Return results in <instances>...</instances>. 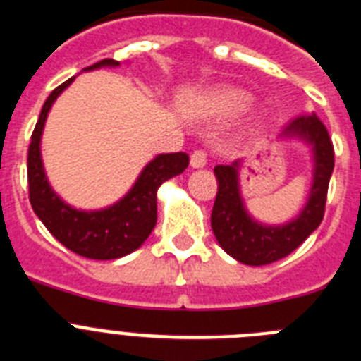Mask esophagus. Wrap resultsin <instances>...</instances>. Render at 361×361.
Masks as SVG:
<instances>
[{
    "mask_svg": "<svg viewBox=\"0 0 361 361\" xmlns=\"http://www.w3.org/2000/svg\"><path fill=\"white\" fill-rule=\"evenodd\" d=\"M206 162H208V155H206L204 149H195V152L191 153V157H190L191 168H204Z\"/></svg>",
    "mask_w": 361,
    "mask_h": 361,
    "instance_id": "1",
    "label": "esophagus"
}]
</instances>
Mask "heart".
<instances>
[{
    "label": "heart",
    "instance_id": "b5f03b06",
    "mask_svg": "<svg viewBox=\"0 0 361 361\" xmlns=\"http://www.w3.org/2000/svg\"><path fill=\"white\" fill-rule=\"evenodd\" d=\"M251 103V95L240 88H222L216 90L209 99V106L220 116H229L244 110Z\"/></svg>",
    "mask_w": 361,
    "mask_h": 361
}]
</instances>
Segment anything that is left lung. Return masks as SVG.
<instances>
[{
	"label": "left lung",
	"instance_id": "1",
	"mask_svg": "<svg viewBox=\"0 0 361 361\" xmlns=\"http://www.w3.org/2000/svg\"><path fill=\"white\" fill-rule=\"evenodd\" d=\"M282 137L300 139L311 148L312 184L307 202L296 219L267 226L247 213L240 193L242 159L215 166L219 191L213 204L212 229L220 247L245 266H266L288 257L320 226L334 168V149L327 128L317 114L293 119Z\"/></svg>",
	"mask_w": 361,
	"mask_h": 361
}]
</instances>
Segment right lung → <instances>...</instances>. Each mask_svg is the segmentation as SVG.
Listing matches in <instances>:
<instances>
[{
    "instance_id": "add662e5",
    "label": "right lung",
    "mask_w": 361,
    "mask_h": 361,
    "mask_svg": "<svg viewBox=\"0 0 361 361\" xmlns=\"http://www.w3.org/2000/svg\"><path fill=\"white\" fill-rule=\"evenodd\" d=\"M119 66L116 59H103L86 70ZM73 78L59 85L41 108L39 119L28 146V197L32 209L50 233L73 253L94 260H114L139 250L157 222V190L168 178L180 175L190 164L188 153H161L142 168L132 190L108 208L85 212L72 208L50 186L41 159V135L50 108Z\"/></svg>"
}]
</instances>
